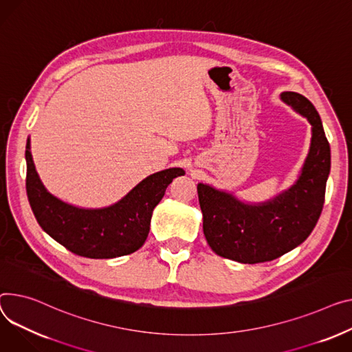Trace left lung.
<instances>
[{
	"instance_id": "8db88e82",
	"label": "left lung",
	"mask_w": 352,
	"mask_h": 352,
	"mask_svg": "<svg viewBox=\"0 0 352 352\" xmlns=\"http://www.w3.org/2000/svg\"><path fill=\"white\" fill-rule=\"evenodd\" d=\"M282 100L311 124V146L296 184L272 201L245 204L232 194L198 184L204 235L217 254L239 263H263L309 238L324 205L331 153L322 123L309 99L283 91Z\"/></svg>"
}]
</instances>
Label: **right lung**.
<instances>
[{"mask_svg": "<svg viewBox=\"0 0 352 352\" xmlns=\"http://www.w3.org/2000/svg\"><path fill=\"white\" fill-rule=\"evenodd\" d=\"M25 160L27 195L38 223L67 250L90 259H113L142 248L148 236L154 208L173 179L185 174L182 168L162 170L137 184L114 205L85 209L46 191L35 170L30 138Z\"/></svg>", "mask_w": 352, "mask_h": 352, "instance_id": "obj_1", "label": "right lung"}]
</instances>
